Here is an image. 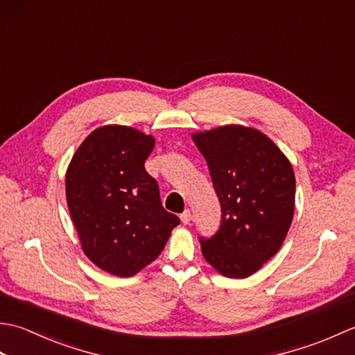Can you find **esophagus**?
I'll return each mask as SVG.
<instances>
[{
  "instance_id": "obj_1",
  "label": "esophagus",
  "mask_w": 355,
  "mask_h": 355,
  "mask_svg": "<svg viewBox=\"0 0 355 355\" xmlns=\"http://www.w3.org/2000/svg\"><path fill=\"white\" fill-rule=\"evenodd\" d=\"M180 218H182V223H183V224H189V223H191V218H192L191 210L186 209L184 212H183L182 215H180Z\"/></svg>"
}]
</instances>
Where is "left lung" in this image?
Segmentation results:
<instances>
[{
	"label": "left lung",
	"mask_w": 355,
	"mask_h": 355,
	"mask_svg": "<svg viewBox=\"0 0 355 355\" xmlns=\"http://www.w3.org/2000/svg\"><path fill=\"white\" fill-rule=\"evenodd\" d=\"M221 205L220 229L200 236L205 259L227 277L244 279L277 253L294 212L290 162L266 134L241 125L193 134Z\"/></svg>",
	"instance_id": "left-lung-1"
}]
</instances>
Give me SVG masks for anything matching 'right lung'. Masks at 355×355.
I'll return each instance as SVG.
<instances>
[{"label": "right lung", "instance_id": "right-lung-1", "mask_svg": "<svg viewBox=\"0 0 355 355\" xmlns=\"http://www.w3.org/2000/svg\"><path fill=\"white\" fill-rule=\"evenodd\" d=\"M154 137L134 128H97L73 155L67 202L82 250L97 267L130 277L162 253L180 220L164 210L145 169Z\"/></svg>", "mask_w": 355, "mask_h": 355}]
</instances>
